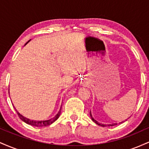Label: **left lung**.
Wrapping results in <instances>:
<instances>
[{"label":"left lung","instance_id":"obj_1","mask_svg":"<svg viewBox=\"0 0 149 149\" xmlns=\"http://www.w3.org/2000/svg\"><path fill=\"white\" fill-rule=\"evenodd\" d=\"M90 117H91V118H92V121H93V122H95V123L98 125L102 126V127H106V126H113V125H117V123H113V124H109V125H106V124H102V123H99L98 121H97L96 120H95V118H94L92 117L91 111L90 112ZM123 123V122H121V123Z\"/></svg>","mask_w":149,"mask_h":149}]
</instances>
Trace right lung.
Segmentation results:
<instances>
[{
	"mask_svg": "<svg viewBox=\"0 0 149 149\" xmlns=\"http://www.w3.org/2000/svg\"><path fill=\"white\" fill-rule=\"evenodd\" d=\"M30 40H29V41L25 44V45H26V44L28 43ZM13 106H14V105L13 104ZM14 108H15V107H14ZM15 111H16L18 116L19 117V118L21 119L22 121H24V122L26 123V124L30 125H32V126H35V127H45V126H48V125H49L53 123L54 121L57 120L59 118V116H60V113H61V107L60 108V109H59V112L57 113V115L54 116V118H50L49 120H30V119L24 117V116H23L22 114H20L17 111V109H15Z\"/></svg>",
	"mask_w": 149,
	"mask_h": 149,
	"instance_id": "add662e5",
	"label": "right lung"
}]
</instances>
